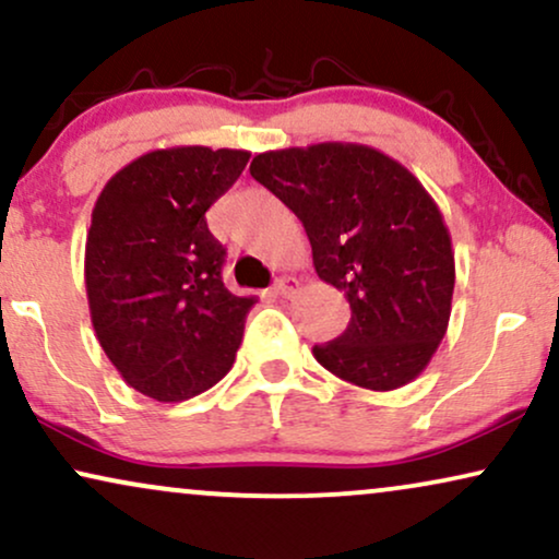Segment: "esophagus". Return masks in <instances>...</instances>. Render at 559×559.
Segmentation results:
<instances>
[{
    "instance_id": "esophagus-1",
    "label": "esophagus",
    "mask_w": 559,
    "mask_h": 559,
    "mask_svg": "<svg viewBox=\"0 0 559 559\" xmlns=\"http://www.w3.org/2000/svg\"><path fill=\"white\" fill-rule=\"evenodd\" d=\"M296 286H299V281L292 278V275H284V278H278L273 284V294L281 296V299H286V296H292L296 292Z\"/></svg>"
}]
</instances>
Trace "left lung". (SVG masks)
Here are the masks:
<instances>
[{"label": "left lung", "mask_w": 559, "mask_h": 559, "mask_svg": "<svg viewBox=\"0 0 559 559\" xmlns=\"http://www.w3.org/2000/svg\"><path fill=\"white\" fill-rule=\"evenodd\" d=\"M250 176L301 219L317 275L347 296V330L314 345L319 366L360 389L393 391L427 368L448 332L455 252L435 199L368 145L260 153Z\"/></svg>", "instance_id": "obj_1"}]
</instances>
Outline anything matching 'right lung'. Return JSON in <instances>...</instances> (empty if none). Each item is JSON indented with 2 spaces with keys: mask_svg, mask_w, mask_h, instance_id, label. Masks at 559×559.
I'll list each match as a JSON object with an SVG mask.
<instances>
[{
  "mask_svg": "<svg viewBox=\"0 0 559 559\" xmlns=\"http://www.w3.org/2000/svg\"><path fill=\"white\" fill-rule=\"evenodd\" d=\"M248 160L229 147L153 151L117 170L96 199L88 311L111 366L143 396L193 399L233 368L255 299L225 288L227 250L204 214Z\"/></svg>",
  "mask_w": 559,
  "mask_h": 559,
  "instance_id": "right-lung-1",
  "label": "right lung"
}]
</instances>
